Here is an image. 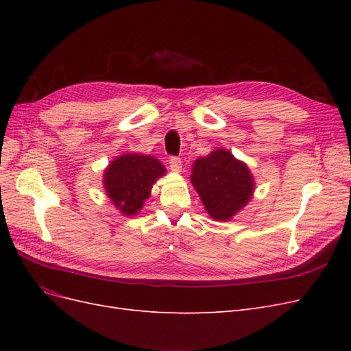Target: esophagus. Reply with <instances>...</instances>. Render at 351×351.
<instances>
[{"label":"esophagus","mask_w":351,"mask_h":351,"mask_svg":"<svg viewBox=\"0 0 351 351\" xmlns=\"http://www.w3.org/2000/svg\"><path fill=\"white\" fill-rule=\"evenodd\" d=\"M182 167H183V162H182V159H180L178 156H171V158H169V168H171L174 173L182 171Z\"/></svg>","instance_id":"1"}]
</instances>
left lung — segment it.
Returning <instances> with one entry per match:
<instances>
[{
  "label": "left lung",
  "mask_w": 351,
  "mask_h": 351,
  "mask_svg": "<svg viewBox=\"0 0 351 351\" xmlns=\"http://www.w3.org/2000/svg\"><path fill=\"white\" fill-rule=\"evenodd\" d=\"M190 180L215 221H230L249 204L254 190L247 165L222 147L196 159Z\"/></svg>",
  "instance_id": "8db88e82"
}]
</instances>
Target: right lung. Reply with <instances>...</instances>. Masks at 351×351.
I'll return each mask as SVG.
<instances>
[{"mask_svg": "<svg viewBox=\"0 0 351 351\" xmlns=\"http://www.w3.org/2000/svg\"><path fill=\"white\" fill-rule=\"evenodd\" d=\"M165 174V167L156 158L141 154H124L107 167L104 187L121 214L132 217L143 208L151 189Z\"/></svg>", "mask_w": 351, "mask_h": 351, "instance_id": "add662e5", "label": "right lung"}]
</instances>
